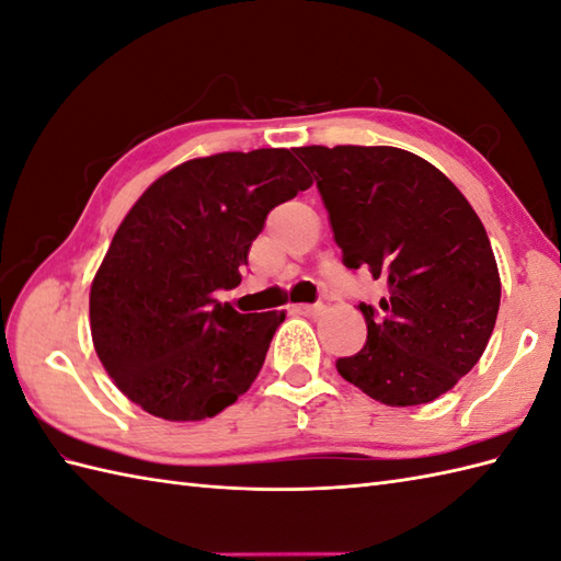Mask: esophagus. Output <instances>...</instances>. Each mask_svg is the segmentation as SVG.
<instances>
[{"label": "esophagus", "mask_w": 561, "mask_h": 561, "mask_svg": "<svg viewBox=\"0 0 561 561\" xmlns=\"http://www.w3.org/2000/svg\"><path fill=\"white\" fill-rule=\"evenodd\" d=\"M320 310H322L320 304H298V306H294V312H298V316H308V318L320 316Z\"/></svg>", "instance_id": "esophagus-1"}]
</instances>
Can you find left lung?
I'll return each mask as SVG.
<instances>
[{
    "label": "left lung",
    "instance_id": "obj_1",
    "mask_svg": "<svg viewBox=\"0 0 561 561\" xmlns=\"http://www.w3.org/2000/svg\"><path fill=\"white\" fill-rule=\"evenodd\" d=\"M328 207L348 270L387 282L360 304L368 342L336 360L346 382L387 407H419L483 356L500 310V272L483 221L423 158L387 146L296 150Z\"/></svg>",
    "mask_w": 561,
    "mask_h": 561
}]
</instances>
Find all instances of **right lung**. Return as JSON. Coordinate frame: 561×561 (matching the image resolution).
<instances>
[{
	"mask_svg": "<svg viewBox=\"0 0 561 561\" xmlns=\"http://www.w3.org/2000/svg\"><path fill=\"white\" fill-rule=\"evenodd\" d=\"M310 184L291 150L219 152L174 167L128 210L90 286V332L142 411L203 421L249 392L284 312H239L215 291L241 284L272 207Z\"/></svg>",
	"mask_w": 561,
	"mask_h": 561,
	"instance_id": "add662e5",
	"label": "right lung"
}]
</instances>
